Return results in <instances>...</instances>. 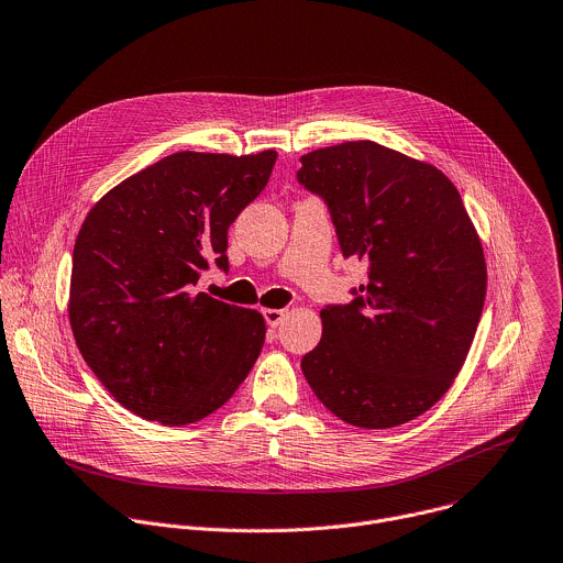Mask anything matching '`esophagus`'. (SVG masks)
I'll return each instance as SVG.
<instances>
[{
    "instance_id": "34e87169",
    "label": "esophagus",
    "mask_w": 563,
    "mask_h": 563,
    "mask_svg": "<svg viewBox=\"0 0 563 563\" xmlns=\"http://www.w3.org/2000/svg\"><path fill=\"white\" fill-rule=\"evenodd\" d=\"M285 309H263V316H265V322L269 324V327H278L280 322H283V318H285Z\"/></svg>"
}]
</instances>
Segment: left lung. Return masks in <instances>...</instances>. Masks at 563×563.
<instances>
[{
    "mask_svg": "<svg viewBox=\"0 0 563 563\" xmlns=\"http://www.w3.org/2000/svg\"><path fill=\"white\" fill-rule=\"evenodd\" d=\"M296 178L320 197L344 258L368 283L320 311L322 338L302 355L316 398L360 429L429 411L453 385L486 298V263L455 185L433 165L373 141L300 156Z\"/></svg>",
    "mask_w": 563,
    "mask_h": 563,
    "instance_id": "1",
    "label": "left lung"
}]
</instances>
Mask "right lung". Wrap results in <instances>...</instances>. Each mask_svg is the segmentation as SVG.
<instances>
[{
  "mask_svg": "<svg viewBox=\"0 0 563 563\" xmlns=\"http://www.w3.org/2000/svg\"><path fill=\"white\" fill-rule=\"evenodd\" d=\"M276 152H176L88 212L73 252L70 327L110 396L167 427L223 407L252 371L265 320L195 291L228 263V230L263 192Z\"/></svg>",
  "mask_w": 563,
  "mask_h": 563,
  "instance_id": "right-lung-1",
  "label": "right lung"
}]
</instances>
